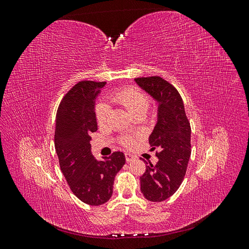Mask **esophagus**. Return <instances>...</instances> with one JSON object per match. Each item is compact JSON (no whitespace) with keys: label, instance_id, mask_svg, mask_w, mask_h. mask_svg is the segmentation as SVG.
I'll return each mask as SVG.
<instances>
[{"label":"esophagus","instance_id":"obj_1","mask_svg":"<svg viewBox=\"0 0 249 249\" xmlns=\"http://www.w3.org/2000/svg\"><path fill=\"white\" fill-rule=\"evenodd\" d=\"M124 157H125V160H126V162H131V161H134L135 159H136V157L135 156H133V155H131V154H124Z\"/></svg>","mask_w":249,"mask_h":249}]
</instances>
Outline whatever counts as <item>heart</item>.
I'll return each mask as SVG.
<instances>
[{"instance_id":"1","label":"heart","mask_w":249,"mask_h":249,"mask_svg":"<svg viewBox=\"0 0 249 249\" xmlns=\"http://www.w3.org/2000/svg\"><path fill=\"white\" fill-rule=\"evenodd\" d=\"M110 99L113 102H116L129 110L132 114L147 110L149 106V100L147 95L136 87H124L115 90L110 95ZM109 114V106L105 103H100L95 107V118L100 125L106 123ZM134 138L130 136H124L120 139V143L124 146L131 147L134 145Z\"/></svg>"}]
</instances>
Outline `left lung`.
Segmentation results:
<instances>
[{
    "mask_svg": "<svg viewBox=\"0 0 249 249\" xmlns=\"http://www.w3.org/2000/svg\"><path fill=\"white\" fill-rule=\"evenodd\" d=\"M138 86L159 104L158 120L149 136L158 163L146 166L140 177V189L149 201L159 202L170 197L182 184L191 156V127L184 103L176 87L161 77L135 79ZM147 164V163H146Z\"/></svg>",
    "mask_w": 249,
    "mask_h": 249,
    "instance_id": "1",
    "label": "left lung"
}]
</instances>
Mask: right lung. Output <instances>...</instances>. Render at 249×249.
Masks as SVG:
<instances>
[{
    "mask_svg": "<svg viewBox=\"0 0 249 249\" xmlns=\"http://www.w3.org/2000/svg\"><path fill=\"white\" fill-rule=\"evenodd\" d=\"M105 85L106 82H79L64 95L56 115L55 149L60 168L72 193L90 206L111 198L114 178L125 163L122 152L103 161L91 153L90 134L97 130L95 99Z\"/></svg>",
    "mask_w": 249,
    "mask_h": 249,
    "instance_id": "obj_1",
    "label": "right lung"
}]
</instances>
